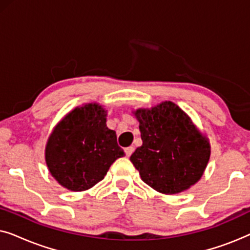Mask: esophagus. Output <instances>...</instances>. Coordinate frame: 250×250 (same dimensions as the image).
Here are the masks:
<instances>
[{
    "label": "esophagus",
    "instance_id": "34e87169",
    "mask_svg": "<svg viewBox=\"0 0 250 250\" xmlns=\"http://www.w3.org/2000/svg\"><path fill=\"white\" fill-rule=\"evenodd\" d=\"M133 151H134V146H127V148H125V153L127 157L131 156Z\"/></svg>",
    "mask_w": 250,
    "mask_h": 250
}]
</instances>
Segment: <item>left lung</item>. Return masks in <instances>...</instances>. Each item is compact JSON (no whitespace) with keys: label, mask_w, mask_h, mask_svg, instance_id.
Here are the masks:
<instances>
[{"label":"left lung","mask_w":250,"mask_h":250,"mask_svg":"<svg viewBox=\"0 0 250 250\" xmlns=\"http://www.w3.org/2000/svg\"><path fill=\"white\" fill-rule=\"evenodd\" d=\"M142 146L129 160L142 181L164 194L183 192L201 179L210 157L209 140L172 101L139 108Z\"/></svg>","instance_id":"obj_1"}]
</instances>
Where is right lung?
<instances>
[{
    "mask_svg": "<svg viewBox=\"0 0 250 250\" xmlns=\"http://www.w3.org/2000/svg\"><path fill=\"white\" fill-rule=\"evenodd\" d=\"M107 110L97 102L76 107L56 125L45 146L46 166L58 183L85 191L104 180L125 156L116 132L107 127Z\"/></svg>",
    "mask_w": 250,
    "mask_h": 250,
    "instance_id": "add662e5",
    "label": "right lung"
}]
</instances>
